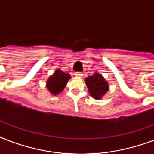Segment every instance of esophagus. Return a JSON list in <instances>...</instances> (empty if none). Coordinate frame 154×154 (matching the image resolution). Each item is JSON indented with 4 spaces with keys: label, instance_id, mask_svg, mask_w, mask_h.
<instances>
[{
    "label": "esophagus",
    "instance_id": "34e87169",
    "mask_svg": "<svg viewBox=\"0 0 154 154\" xmlns=\"http://www.w3.org/2000/svg\"><path fill=\"white\" fill-rule=\"evenodd\" d=\"M74 75L77 77H82V75H83V74H82V72H76L74 73Z\"/></svg>",
    "mask_w": 154,
    "mask_h": 154
}]
</instances>
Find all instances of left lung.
I'll return each mask as SVG.
<instances>
[{
  "mask_svg": "<svg viewBox=\"0 0 154 154\" xmlns=\"http://www.w3.org/2000/svg\"><path fill=\"white\" fill-rule=\"evenodd\" d=\"M85 83L89 94L95 99H100L109 90V85L104 77L99 73H94L85 78Z\"/></svg>",
  "mask_w": 154,
  "mask_h": 154,
  "instance_id": "1",
  "label": "left lung"
}]
</instances>
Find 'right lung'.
<instances>
[{
	"instance_id": "obj_1",
	"label": "right lung",
	"mask_w": 154,
	"mask_h": 154,
	"mask_svg": "<svg viewBox=\"0 0 154 154\" xmlns=\"http://www.w3.org/2000/svg\"><path fill=\"white\" fill-rule=\"evenodd\" d=\"M70 77L69 73L57 69L47 81V88L52 94L57 95L62 91Z\"/></svg>"
}]
</instances>
